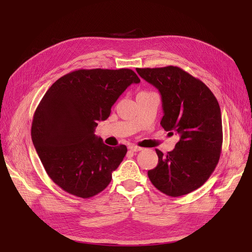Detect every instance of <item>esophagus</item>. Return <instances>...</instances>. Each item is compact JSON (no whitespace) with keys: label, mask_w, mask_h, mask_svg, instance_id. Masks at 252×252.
<instances>
[{"label":"esophagus","mask_w":252,"mask_h":252,"mask_svg":"<svg viewBox=\"0 0 252 252\" xmlns=\"http://www.w3.org/2000/svg\"><path fill=\"white\" fill-rule=\"evenodd\" d=\"M129 149H130V150L133 151V152H138V151H141V150H142L141 147L135 146V145H130V146H129Z\"/></svg>","instance_id":"obj_1"}]
</instances>
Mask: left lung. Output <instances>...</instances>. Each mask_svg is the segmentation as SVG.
Wrapping results in <instances>:
<instances>
[{"mask_svg":"<svg viewBox=\"0 0 252 252\" xmlns=\"http://www.w3.org/2000/svg\"><path fill=\"white\" fill-rule=\"evenodd\" d=\"M140 77L158 89L166 131L180 135L172 151L156 149L158 163L148 171L163 193L181 196L201 187L219 163L223 144L218 100L205 84L177 66L136 68Z\"/></svg>","mask_w":252,"mask_h":252,"instance_id":"8db88e82","label":"left lung"}]
</instances>
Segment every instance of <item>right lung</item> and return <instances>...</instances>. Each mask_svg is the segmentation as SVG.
<instances>
[{
  "mask_svg": "<svg viewBox=\"0 0 252 252\" xmlns=\"http://www.w3.org/2000/svg\"><path fill=\"white\" fill-rule=\"evenodd\" d=\"M133 83L140 79L127 68L79 69L60 78L44 94L32 139L49 178L64 191L88 199L109 185L127 147L107 146L94 129Z\"/></svg>",
  "mask_w": 252,
  "mask_h": 252,
  "instance_id": "add662e5",
  "label": "right lung"
}]
</instances>
